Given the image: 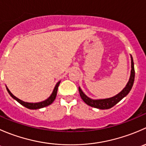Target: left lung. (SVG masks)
<instances>
[{
    "label": "left lung",
    "instance_id": "1",
    "mask_svg": "<svg viewBox=\"0 0 146 146\" xmlns=\"http://www.w3.org/2000/svg\"><path fill=\"white\" fill-rule=\"evenodd\" d=\"M135 78V70H134V65H133V58L131 56V76L129 78V82H128L126 86L123 88V90L119 92L118 95L113 98H108V99H103V100H92L87 97L85 94L82 92L80 88H78L80 95L81 97L82 100L86 103L90 107H95V108L100 109V110H108V109L114 107L115 104H117L119 101L121 100L125 96L129 94L130 90H131L132 86L133 85Z\"/></svg>",
    "mask_w": 146,
    "mask_h": 146
}]
</instances>
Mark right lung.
<instances>
[{
  "label": "right lung",
  "mask_w": 146,
  "mask_h": 146,
  "mask_svg": "<svg viewBox=\"0 0 146 146\" xmlns=\"http://www.w3.org/2000/svg\"><path fill=\"white\" fill-rule=\"evenodd\" d=\"M60 82H58V83L56 84V85L55 86L54 88V91H53L52 94L51 95V96L48 98L47 100H46L43 101V102H38V103H29V102H23L22 100H20V99L16 98L15 96L13 95V94L10 92V91L8 90V88H7V90H8V93L10 94V96L12 97L13 98H14L15 100H17L18 102L20 104H21L22 105H23L24 107H27L28 109H30V110H37V109H40V108H43V107H47L48 106L49 104H51L54 101V100L56 99V94H57V90H58V85H59Z\"/></svg>",
  "instance_id": "obj_1"
}]
</instances>
